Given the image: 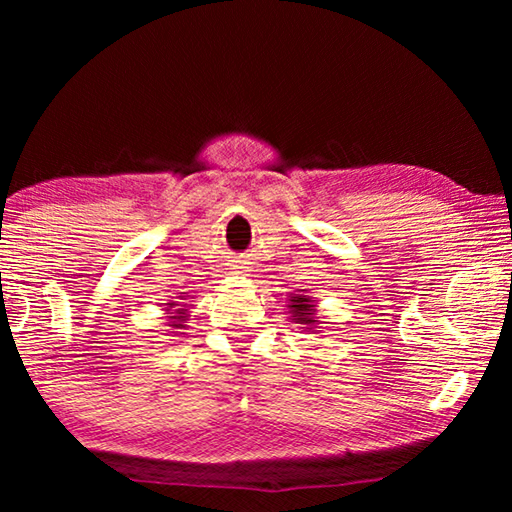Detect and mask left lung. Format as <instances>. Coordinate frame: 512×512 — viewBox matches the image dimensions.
<instances>
[{"mask_svg":"<svg viewBox=\"0 0 512 512\" xmlns=\"http://www.w3.org/2000/svg\"><path fill=\"white\" fill-rule=\"evenodd\" d=\"M316 305L314 302H311V298H307V296H293L291 298V305H289V309H291V314H293V323H298V325H307V329H311V325H316L318 320H316V309H314Z\"/></svg>","mask_w":512,"mask_h":512,"instance_id":"obj_1","label":"left lung"}]
</instances>
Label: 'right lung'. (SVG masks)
<instances>
[{
    "label": "right lung",
    "mask_w": 512,
    "mask_h": 512,
    "mask_svg": "<svg viewBox=\"0 0 512 512\" xmlns=\"http://www.w3.org/2000/svg\"><path fill=\"white\" fill-rule=\"evenodd\" d=\"M167 305H169V307H176L178 302H167ZM167 311H169V309H167ZM171 314H176V316H169V318L173 320L171 327H176V329H183V327H185L183 323H185V320H187V309H173Z\"/></svg>",
    "instance_id": "add662e5"
}]
</instances>
